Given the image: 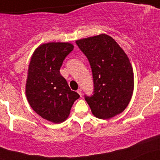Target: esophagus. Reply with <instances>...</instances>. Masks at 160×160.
<instances>
[{
    "label": "esophagus",
    "mask_w": 160,
    "mask_h": 160,
    "mask_svg": "<svg viewBox=\"0 0 160 160\" xmlns=\"http://www.w3.org/2000/svg\"><path fill=\"white\" fill-rule=\"evenodd\" d=\"M78 93L79 95H80V96L81 97L82 96V90H81V89H79L78 90Z\"/></svg>",
    "instance_id": "34e87169"
}]
</instances>
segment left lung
Wrapping results in <instances>:
<instances>
[{"label":"left lung","instance_id":"left-lung-1","mask_svg":"<svg viewBox=\"0 0 160 160\" xmlns=\"http://www.w3.org/2000/svg\"><path fill=\"white\" fill-rule=\"evenodd\" d=\"M90 64L94 94L85 96L95 117L108 120L120 114L131 100L134 73L129 58L111 36L105 34L76 40Z\"/></svg>","mask_w":160,"mask_h":160}]
</instances>
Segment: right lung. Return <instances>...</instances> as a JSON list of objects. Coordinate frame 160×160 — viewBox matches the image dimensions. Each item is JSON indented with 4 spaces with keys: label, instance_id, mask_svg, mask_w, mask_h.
<instances>
[{
    "label": "right lung",
    "instance_id": "add662e5",
    "mask_svg": "<svg viewBox=\"0 0 160 160\" xmlns=\"http://www.w3.org/2000/svg\"><path fill=\"white\" fill-rule=\"evenodd\" d=\"M73 49L70 43H43L34 50L28 65L25 84L28 102L42 118L54 123L67 120L73 104L80 98L59 71Z\"/></svg>",
    "mask_w": 160,
    "mask_h": 160
}]
</instances>
